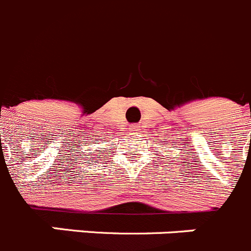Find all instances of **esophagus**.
I'll return each instance as SVG.
<instances>
[{"mask_svg": "<svg viewBox=\"0 0 251 251\" xmlns=\"http://www.w3.org/2000/svg\"><path fill=\"white\" fill-rule=\"evenodd\" d=\"M139 128H141V127H139L138 124H134V126H133V127L130 128V129H132L133 133H138V132H139Z\"/></svg>", "mask_w": 251, "mask_h": 251, "instance_id": "obj_1", "label": "esophagus"}]
</instances>
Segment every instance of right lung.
Returning a JSON list of instances; mask_svg holds the SVG:
<instances>
[{"label": "right lung", "mask_w": 251, "mask_h": 251, "mask_svg": "<svg viewBox=\"0 0 251 251\" xmlns=\"http://www.w3.org/2000/svg\"><path fill=\"white\" fill-rule=\"evenodd\" d=\"M93 153H94V151H93ZM103 153H104V151H103ZM91 155H92V154H91ZM86 157H87V155H86ZM92 158H93V157H92ZM92 158H91V159H92ZM91 159H86V162L88 163V164H91V163H89V162H91ZM93 159H94V158H93Z\"/></svg>", "instance_id": "right-lung-1"}]
</instances>
